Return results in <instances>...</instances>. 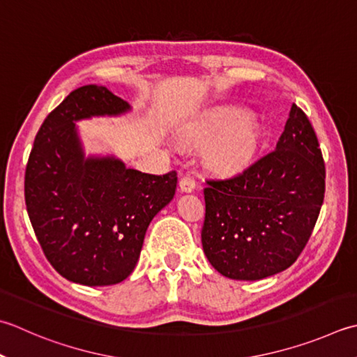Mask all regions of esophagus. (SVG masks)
Instances as JSON below:
<instances>
[{"label":"esophagus","instance_id":"esophagus-1","mask_svg":"<svg viewBox=\"0 0 357 357\" xmlns=\"http://www.w3.org/2000/svg\"><path fill=\"white\" fill-rule=\"evenodd\" d=\"M179 187L183 192H193L195 188H197V181H195V178L190 176V174H185L184 178H181Z\"/></svg>","mask_w":357,"mask_h":357}]
</instances>
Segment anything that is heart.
<instances>
[{"instance_id":"b5f03b06","label":"heart","mask_w":357,"mask_h":357,"mask_svg":"<svg viewBox=\"0 0 357 357\" xmlns=\"http://www.w3.org/2000/svg\"><path fill=\"white\" fill-rule=\"evenodd\" d=\"M184 132L195 144H212L207 159L220 170H234L246 164L260 141V127L255 119L235 107L206 111L193 119Z\"/></svg>"}]
</instances>
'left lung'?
<instances>
[{
    "instance_id": "8db88e82",
    "label": "left lung",
    "mask_w": 357,
    "mask_h": 357,
    "mask_svg": "<svg viewBox=\"0 0 357 357\" xmlns=\"http://www.w3.org/2000/svg\"><path fill=\"white\" fill-rule=\"evenodd\" d=\"M325 195V162L302 108L292 103L275 150L238 173L207 179L202 249L234 280H261L302 254Z\"/></svg>"
}]
</instances>
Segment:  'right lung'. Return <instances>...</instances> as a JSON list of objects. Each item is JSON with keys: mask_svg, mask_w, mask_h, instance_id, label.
<instances>
[{"mask_svg": "<svg viewBox=\"0 0 357 357\" xmlns=\"http://www.w3.org/2000/svg\"><path fill=\"white\" fill-rule=\"evenodd\" d=\"M128 109L107 86L85 85L49 113L35 136L24 174L27 215L47 261L69 282H123L150 221L174 197V170L149 174L114 158L83 156L74 121Z\"/></svg>", "mask_w": 357, "mask_h": 357, "instance_id": "add662e5", "label": "right lung"}]
</instances>
